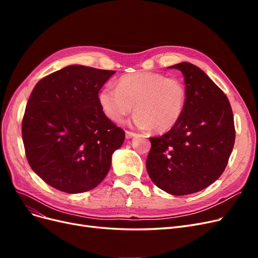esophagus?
I'll return each mask as SVG.
<instances>
[{"instance_id":"1","label":"esophagus","mask_w":258,"mask_h":258,"mask_svg":"<svg viewBox=\"0 0 258 258\" xmlns=\"http://www.w3.org/2000/svg\"><path fill=\"white\" fill-rule=\"evenodd\" d=\"M137 135L135 134V132H131V131H126V139L129 140V139H132L135 138Z\"/></svg>"}]
</instances>
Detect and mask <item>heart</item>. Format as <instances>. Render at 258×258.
<instances>
[{
  "instance_id": "b5f03b06",
  "label": "heart",
  "mask_w": 258,
  "mask_h": 258,
  "mask_svg": "<svg viewBox=\"0 0 258 258\" xmlns=\"http://www.w3.org/2000/svg\"><path fill=\"white\" fill-rule=\"evenodd\" d=\"M185 101L186 91L181 81L154 72L124 75L117 88L106 85L99 93L101 108L108 119L121 122L135 105V126L156 132L175 126L183 115Z\"/></svg>"
}]
</instances>
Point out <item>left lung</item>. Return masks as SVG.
I'll list each match as a JSON object with an SVG mask.
<instances>
[{"label":"left lung","instance_id":"left-lung-1","mask_svg":"<svg viewBox=\"0 0 258 258\" xmlns=\"http://www.w3.org/2000/svg\"><path fill=\"white\" fill-rule=\"evenodd\" d=\"M186 101L181 119L167 134L150 138L147 173L160 189L185 196L222 175L235 144V122L225 93L198 67L181 62Z\"/></svg>","mask_w":258,"mask_h":258}]
</instances>
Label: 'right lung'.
Here are the masks:
<instances>
[{
  "instance_id": "right-lung-1",
  "label": "right lung",
  "mask_w": 258,
  "mask_h": 258,
  "mask_svg": "<svg viewBox=\"0 0 258 258\" xmlns=\"http://www.w3.org/2000/svg\"><path fill=\"white\" fill-rule=\"evenodd\" d=\"M115 71L69 66L38 82L26 106L22 140L30 167L68 194L97 187L124 131L104 115L99 91Z\"/></svg>"
}]
</instances>
